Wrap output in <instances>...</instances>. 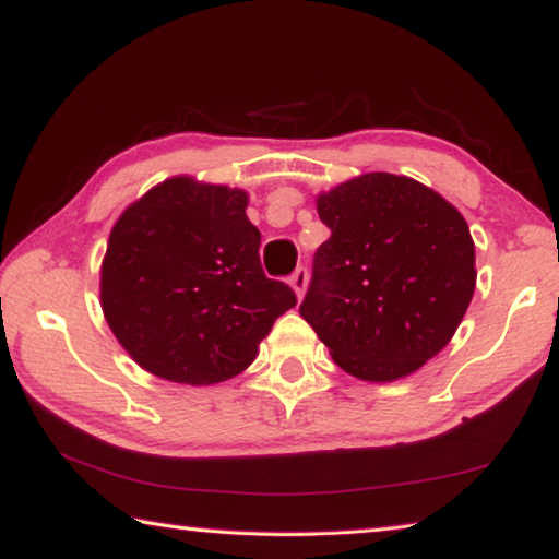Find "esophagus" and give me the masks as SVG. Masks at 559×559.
<instances>
[{
  "mask_svg": "<svg viewBox=\"0 0 559 559\" xmlns=\"http://www.w3.org/2000/svg\"><path fill=\"white\" fill-rule=\"evenodd\" d=\"M290 288L296 290V296H298V300L306 296V288H308V271L306 269H296L293 271V276H290Z\"/></svg>",
  "mask_w": 559,
  "mask_h": 559,
  "instance_id": "esophagus-1",
  "label": "esophagus"
}]
</instances>
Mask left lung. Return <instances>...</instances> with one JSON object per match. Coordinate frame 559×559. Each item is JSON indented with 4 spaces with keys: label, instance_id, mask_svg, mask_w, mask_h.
Masks as SVG:
<instances>
[{
    "label": "left lung",
    "instance_id": "obj_1",
    "mask_svg": "<svg viewBox=\"0 0 559 559\" xmlns=\"http://www.w3.org/2000/svg\"><path fill=\"white\" fill-rule=\"evenodd\" d=\"M330 229L300 316L335 365L394 382L439 355L476 290V246L456 206L412 177L367 173L316 197Z\"/></svg>",
    "mask_w": 559,
    "mask_h": 559
}]
</instances>
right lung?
Wrapping results in <instances>:
<instances>
[{
    "instance_id": "obj_1",
    "label": "right lung",
    "mask_w": 559,
    "mask_h": 559,
    "mask_svg": "<svg viewBox=\"0 0 559 559\" xmlns=\"http://www.w3.org/2000/svg\"><path fill=\"white\" fill-rule=\"evenodd\" d=\"M243 189L169 177L112 224L100 308L150 374L216 384L243 372L276 318L296 306L261 269V231Z\"/></svg>"
}]
</instances>
